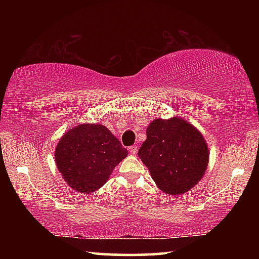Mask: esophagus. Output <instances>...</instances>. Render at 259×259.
I'll use <instances>...</instances> for the list:
<instances>
[{
    "label": "esophagus",
    "instance_id": "esophagus-1",
    "mask_svg": "<svg viewBox=\"0 0 259 259\" xmlns=\"http://www.w3.org/2000/svg\"><path fill=\"white\" fill-rule=\"evenodd\" d=\"M128 151H129L130 154L136 155V154H137V151H138V146H137V145H133V146H130V147L128 148Z\"/></svg>",
    "mask_w": 259,
    "mask_h": 259
}]
</instances>
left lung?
<instances>
[{"label": "left lung", "instance_id": "left-lung-1", "mask_svg": "<svg viewBox=\"0 0 259 259\" xmlns=\"http://www.w3.org/2000/svg\"><path fill=\"white\" fill-rule=\"evenodd\" d=\"M138 156L162 192L184 194L203 177L209 150L194 126L181 117L156 119L147 126Z\"/></svg>", "mask_w": 259, "mask_h": 259}]
</instances>
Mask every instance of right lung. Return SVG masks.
I'll return each mask as SVG.
<instances>
[{"label": "right lung", "instance_id": "obj_1", "mask_svg": "<svg viewBox=\"0 0 259 259\" xmlns=\"http://www.w3.org/2000/svg\"><path fill=\"white\" fill-rule=\"evenodd\" d=\"M126 155L128 151L106 126L87 123L67 131L55 152L65 182L88 194L99 190Z\"/></svg>", "mask_w": 259, "mask_h": 259}]
</instances>
